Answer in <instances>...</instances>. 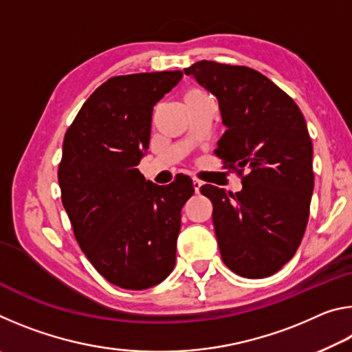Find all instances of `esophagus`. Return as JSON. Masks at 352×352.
Wrapping results in <instances>:
<instances>
[{
  "label": "esophagus",
  "mask_w": 352,
  "mask_h": 352,
  "mask_svg": "<svg viewBox=\"0 0 352 352\" xmlns=\"http://www.w3.org/2000/svg\"><path fill=\"white\" fill-rule=\"evenodd\" d=\"M201 184H204V183H201L200 180H199V178H192V186H194V190H195V192H200V188H201Z\"/></svg>",
  "instance_id": "1"
}]
</instances>
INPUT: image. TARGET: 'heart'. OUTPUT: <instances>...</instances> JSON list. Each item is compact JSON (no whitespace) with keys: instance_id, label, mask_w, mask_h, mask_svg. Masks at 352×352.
Returning a JSON list of instances; mask_svg holds the SVG:
<instances>
[{"instance_id":"b5f03b06","label":"heart","mask_w":352,"mask_h":352,"mask_svg":"<svg viewBox=\"0 0 352 352\" xmlns=\"http://www.w3.org/2000/svg\"><path fill=\"white\" fill-rule=\"evenodd\" d=\"M205 96H208V93L200 90V88H189V90L184 93V102H188V100L199 99V98H205Z\"/></svg>"}]
</instances>
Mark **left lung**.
Masks as SVG:
<instances>
[{
  "instance_id": "left-lung-1",
  "label": "left lung",
  "mask_w": 352,
  "mask_h": 352,
  "mask_svg": "<svg viewBox=\"0 0 352 352\" xmlns=\"http://www.w3.org/2000/svg\"><path fill=\"white\" fill-rule=\"evenodd\" d=\"M184 74L217 98L226 127L214 153L247 170L239 192L205 184L225 265L243 278L283 269L300 247L314 192L312 141L301 110L264 74L200 60Z\"/></svg>"
}]
</instances>
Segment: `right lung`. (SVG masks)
<instances>
[{
	"label": "right lung",
	"mask_w": 352,
	"mask_h": 352,
	"mask_svg": "<svg viewBox=\"0 0 352 352\" xmlns=\"http://www.w3.org/2000/svg\"><path fill=\"white\" fill-rule=\"evenodd\" d=\"M182 77V71L111 77L65 135L58 166L63 208L88 261L121 289L153 287L175 265L192 180L178 175L158 186L136 166L148 148L153 105Z\"/></svg>",
	"instance_id": "right-lung-1"
}]
</instances>
